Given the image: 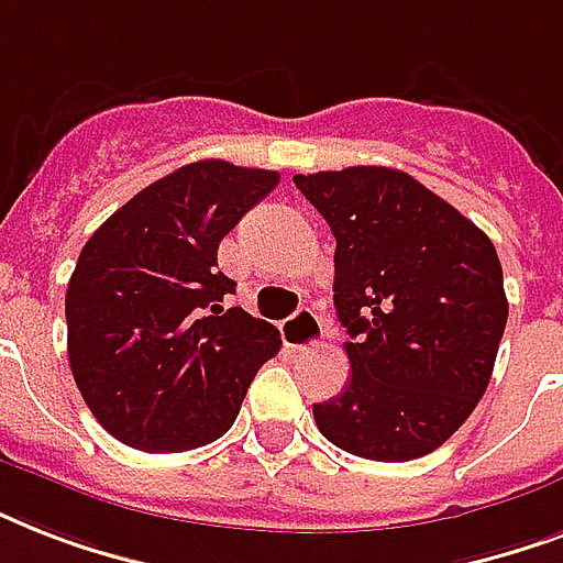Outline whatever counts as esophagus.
<instances>
[{"mask_svg": "<svg viewBox=\"0 0 563 563\" xmlns=\"http://www.w3.org/2000/svg\"><path fill=\"white\" fill-rule=\"evenodd\" d=\"M280 333L286 347H291V351H309V347H318L321 339H324V324H321V318L312 309L303 307L283 321Z\"/></svg>", "mask_w": 563, "mask_h": 563, "instance_id": "34e87169", "label": "esophagus"}]
</instances>
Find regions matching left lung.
Wrapping results in <instances>:
<instances>
[{
    "label": "left lung",
    "mask_w": 563,
    "mask_h": 563,
    "mask_svg": "<svg viewBox=\"0 0 563 563\" xmlns=\"http://www.w3.org/2000/svg\"><path fill=\"white\" fill-rule=\"evenodd\" d=\"M335 236L351 383L316 402L327 441L374 462L432 453L471 418L508 321L497 247L453 203L385 166L295 175Z\"/></svg>",
    "instance_id": "8db88e82"
}]
</instances>
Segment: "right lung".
I'll list each match as a JSON object with an SVG mask.
<instances>
[{
    "label": "right lung",
    "instance_id": "obj_1",
    "mask_svg": "<svg viewBox=\"0 0 563 563\" xmlns=\"http://www.w3.org/2000/svg\"><path fill=\"white\" fill-rule=\"evenodd\" d=\"M280 184L228 161L180 166L136 192L81 247L66 289L69 368L122 444L184 453L233 427L280 333L242 307L219 242Z\"/></svg>",
    "mask_w": 563,
    "mask_h": 563
}]
</instances>
